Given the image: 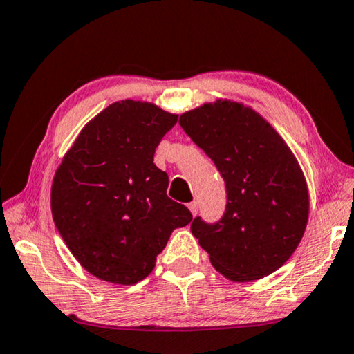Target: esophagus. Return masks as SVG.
<instances>
[{"label":"esophagus","mask_w":354,"mask_h":354,"mask_svg":"<svg viewBox=\"0 0 354 354\" xmlns=\"http://www.w3.org/2000/svg\"><path fill=\"white\" fill-rule=\"evenodd\" d=\"M187 207H189V209H191L192 216H197V213H198V203L197 202H191L187 205Z\"/></svg>","instance_id":"34e87169"}]
</instances>
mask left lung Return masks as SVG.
Here are the masks:
<instances>
[{"label":"left lung","mask_w":354,"mask_h":354,"mask_svg":"<svg viewBox=\"0 0 354 354\" xmlns=\"http://www.w3.org/2000/svg\"><path fill=\"white\" fill-rule=\"evenodd\" d=\"M179 125L224 178L227 205L218 223L195 218L192 235L221 275L252 281L292 256L308 221V189L299 162L254 109L216 100L181 114Z\"/></svg>","instance_id":"left-lung-1"}]
</instances>
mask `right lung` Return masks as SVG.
<instances>
[{
	"label": "right lung",
	"instance_id": "obj_1",
	"mask_svg": "<svg viewBox=\"0 0 354 354\" xmlns=\"http://www.w3.org/2000/svg\"><path fill=\"white\" fill-rule=\"evenodd\" d=\"M178 114L122 100L88 122L57 168L50 191L55 227L88 273L135 284L154 270L171 232L192 221L167 195L154 152Z\"/></svg>",
	"mask_w": 354,
	"mask_h": 354
}]
</instances>
